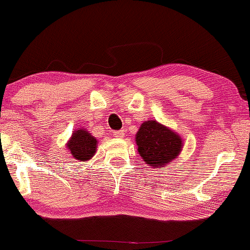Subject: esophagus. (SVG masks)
<instances>
[{"label":"esophagus","mask_w":250,"mask_h":250,"mask_svg":"<svg viewBox=\"0 0 250 250\" xmlns=\"http://www.w3.org/2000/svg\"><path fill=\"white\" fill-rule=\"evenodd\" d=\"M112 135L116 136V138H123V136L125 135V132L124 131H116L112 133Z\"/></svg>","instance_id":"esophagus-1"}]
</instances>
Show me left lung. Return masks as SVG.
Wrapping results in <instances>:
<instances>
[{"label": "left lung", "mask_w": 250, "mask_h": 250, "mask_svg": "<svg viewBox=\"0 0 250 250\" xmlns=\"http://www.w3.org/2000/svg\"><path fill=\"white\" fill-rule=\"evenodd\" d=\"M135 143L140 157L152 168L172 164L184 145L180 134L153 119L142 123L135 135Z\"/></svg>", "instance_id": "left-lung-1"}]
</instances>
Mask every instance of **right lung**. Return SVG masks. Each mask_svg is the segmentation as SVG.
<instances>
[{
  "label": "right lung",
  "instance_id": "obj_1",
  "mask_svg": "<svg viewBox=\"0 0 250 250\" xmlns=\"http://www.w3.org/2000/svg\"><path fill=\"white\" fill-rule=\"evenodd\" d=\"M98 140L83 127L73 131L70 139L66 143V148L74 160L87 162L95 155Z\"/></svg>",
  "mask_w": 250,
  "mask_h": 250
}]
</instances>
